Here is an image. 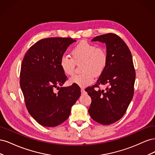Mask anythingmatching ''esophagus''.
<instances>
[{
    "label": "esophagus",
    "mask_w": 155,
    "mask_h": 155,
    "mask_svg": "<svg viewBox=\"0 0 155 155\" xmlns=\"http://www.w3.org/2000/svg\"><path fill=\"white\" fill-rule=\"evenodd\" d=\"M81 92L82 94H85V89H84V88H81Z\"/></svg>",
    "instance_id": "34e87169"
}]
</instances>
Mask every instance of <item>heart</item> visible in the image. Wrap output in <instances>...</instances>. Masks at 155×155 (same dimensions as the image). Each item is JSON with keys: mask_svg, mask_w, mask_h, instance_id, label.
Returning <instances> with one entry per match:
<instances>
[{"mask_svg": "<svg viewBox=\"0 0 155 155\" xmlns=\"http://www.w3.org/2000/svg\"><path fill=\"white\" fill-rule=\"evenodd\" d=\"M72 58L64 54L60 59L59 64L63 72L72 76L74 73L75 62L83 61L82 74L74 75L70 78V84L85 88L91 85L94 80V75L101 74L107 63L106 51L87 41H81L72 50Z\"/></svg>", "mask_w": 155, "mask_h": 155, "instance_id": "b5f03b06", "label": "heart"}]
</instances>
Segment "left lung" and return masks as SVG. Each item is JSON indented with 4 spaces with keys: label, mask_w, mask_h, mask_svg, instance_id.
<instances>
[{
    "label": "left lung",
    "mask_w": 155,
    "mask_h": 155,
    "mask_svg": "<svg viewBox=\"0 0 155 155\" xmlns=\"http://www.w3.org/2000/svg\"><path fill=\"white\" fill-rule=\"evenodd\" d=\"M92 41L106 45L107 63L96 83L85 89L92 99L88 109L91 118L102 125H110L122 118L133 99L136 73L127 45L119 36L107 34ZM107 84L106 91L95 88Z\"/></svg>",
    "instance_id": "8db88e82"
}]
</instances>
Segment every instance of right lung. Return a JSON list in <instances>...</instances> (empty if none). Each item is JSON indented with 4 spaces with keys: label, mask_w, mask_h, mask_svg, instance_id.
<instances>
[{
    "label": "right lung",
    "mask_w": 155,
    "mask_h": 155,
    "mask_svg": "<svg viewBox=\"0 0 155 155\" xmlns=\"http://www.w3.org/2000/svg\"><path fill=\"white\" fill-rule=\"evenodd\" d=\"M76 41L63 37L41 39L30 48L23 59L20 85L26 106L32 118L44 127H53L67 120L81 96L80 88L74 84L54 92L67 80L60 59Z\"/></svg>",
    "instance_id": "add662e5"
}]
</instances>
